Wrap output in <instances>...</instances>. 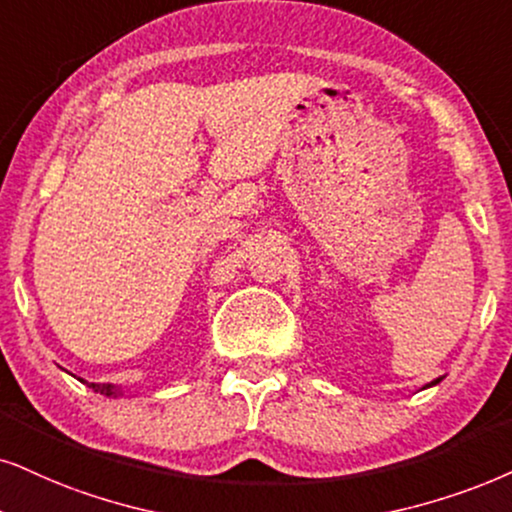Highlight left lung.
I'll use <instances>...</instances> for the list:
<instances>
[{
    "mask_svg": "<svg viewBox=\"0 0 512 512\" xmlns=\"http://www.w3.org/2000/svg\"><path fill=\"white\" fill-rule=\"evenodd\" d=\"M435 383H437V380H435Z\"/></svg>",
    "mask_w": 512,
    "mask_h": 512,
    "instance_id": "1",
    "label": "left lung"
}]
</instances>
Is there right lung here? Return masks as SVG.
Here are the masks:
<instances>
[{
	"instance_id": "obj_1",
	"label": "right lung",
	"mask_w": 512,
	"mask_h": 512,
	"mask_svg": "<svg viewBox=\"0 0 512 512\" xmlns=\"http://www.w3.org/2000/svg\"><path fill=\"white\" fill-rule=\"evenodd\" d=\"M89 387H94L96 392H106V394H113V390H111V385H99V383H92Z\"/></svg>"
}]
</instances>
